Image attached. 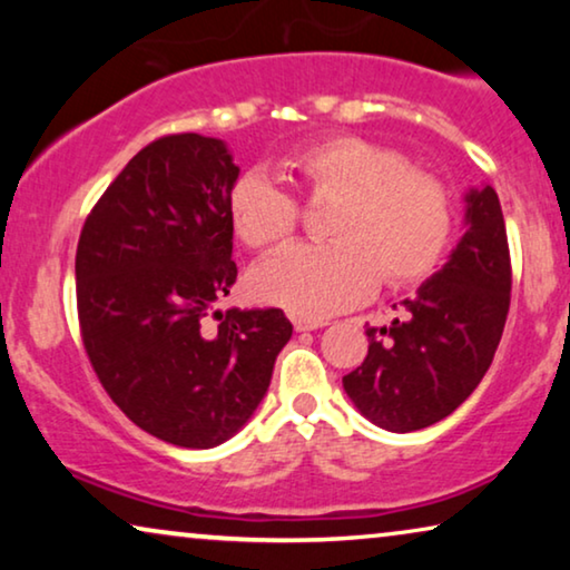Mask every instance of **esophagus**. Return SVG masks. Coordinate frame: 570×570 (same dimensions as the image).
Here are the masks:
<instances>
[{
  "label": "esophagus",
  "mask_w": 570,
  "mask_h": 570,
  "mask_svg": "<svg viewBox=\"0 0 570 570\" xmlns=\"http://www.w3.org/2000/svg\"><path fill=\"white\" fill-rule=\"evenodd\" d=\"M293 326H295V332H314V330H322V326H326V322H322V318L295 316L293 318Z\"/></svg>",
  "instance_id": "1"
}]
</instances>
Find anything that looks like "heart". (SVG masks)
I'll use <instances>...</instances> for the list:
<instances>
[{"instance_id":"obj_1","label":"heart","mask_w":570,"mask_h":570,"mask_svg":"<svg viewBox=\"0 0 570 570\" xmlns=\"http://www.w3.org/2000/svg\"><path fill=\"white\" fill-rule=\"evenodd\" d=\"M285 170L314 202H334L326 246H295L264 262L252 285L262 301L322 318L353 308L376 291L410 287L439 267L454 209L439 178L412 168L400 150L337 135L303 145ZM230 230L254 252L285 246L298 228V205L262 170L238 176L225 199Z\"/></svg>"}]
</instances>
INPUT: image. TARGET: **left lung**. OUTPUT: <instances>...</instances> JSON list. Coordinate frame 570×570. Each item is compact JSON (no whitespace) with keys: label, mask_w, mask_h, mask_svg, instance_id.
Listing matches in <instances>:
<instances>
[{"label":"left lung","mask_w":570,"mask_h":570,"mask_svg":"<svg viewBox=\"0 0 570 570\" xmlns=\"http://www.w3.org/2000/svg\"><path fill=\"white\" fill-rule=\"evenodd\" d=\"M464 236L404 301L407 318L368 326V355L342 386L363 417L410 433L449 417L485 376L511 303V256L493 186L466 191Z\"/></svg>","instance_id":"obj_1"}]
</instances>
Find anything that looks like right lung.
I'll use <instances>...</instances> for the list:
<instances>
[{"instance_id": "1", "label": "right lung", "mask_w": 570, "mask_h": 570, "mask_svg": "<svg viewBox=\"0 0 570 570\" xmlns=\"http://www.w3.org/2000/svg\"><path fill=\"white\" fill-rule=\"evenodd\" d=\"M236 178L223 139H155L90 209L77 244L92 371L131 423L184 449H213L248 423L293 334L279 308H215L238 277L225 213Z\"/></svg>"}]
</instances>
